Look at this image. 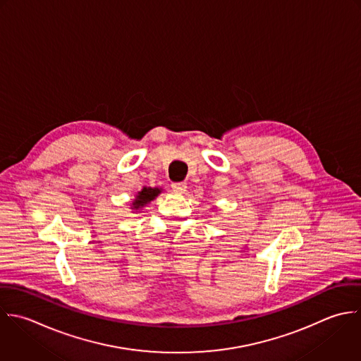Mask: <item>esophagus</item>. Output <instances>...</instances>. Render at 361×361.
<instances>
[{"label": "esophagus", "mask_w": 361, "mask_h": 361, "mask_svg": "<svg viewBox=\"0 0 361 361\" xmlns=\"http://www.w3.org/2000/svg\"><path fill=\"white\" fill-rule=\"evenodd\" d=\"M171 188H173V191H176L178 194H184L187 190V184L185 183H173Z\"/></svg>", "instance_id": "obj_1"}]
</instances>
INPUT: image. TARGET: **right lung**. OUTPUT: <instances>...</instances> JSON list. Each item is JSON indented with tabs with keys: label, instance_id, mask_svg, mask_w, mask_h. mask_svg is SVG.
Here are the masks:
<instances>
[{
	"label": "right lung",
	"instance_id": "obj_1",
	"mask_svg": "<svg viewBox=\"0 0 361 361\" xmlns=\"http://www.w3.org/2000/svg\"><path fill=\"white\" fill-rule=\"evenodd\" d=\"M160 192H161V188L145 187L142 191L137 192L136 198L132 201V209L140 211V209H142L143 207H146L150 201H153Z\"/></svg>",
	"mask_w": 361,
	"mask_h": 361
}]
</instances>
